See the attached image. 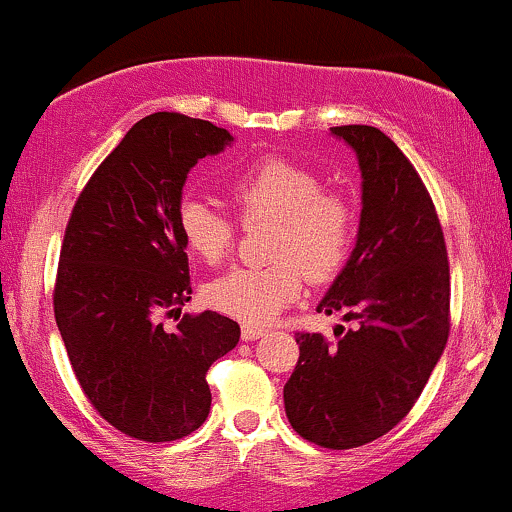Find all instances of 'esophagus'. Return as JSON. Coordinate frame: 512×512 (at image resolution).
Masks as SVG:
<instances>
[{"mask_svg":"<svg viewBox=\"0 0 512 512\" xmlns=\"http://www.w3.org/2000/svg\"><path fill=\"white\" fill-rule=\"evenodd\" d=\"M264 326H257V324H243L240 326V336H243V341H257V338L264 336Z\"/></svg>","mask_w":512,"mask_h":512,"instance_id":"34e87169","label":"esophagus"}]
</instances>
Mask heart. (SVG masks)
<instances>
[{"label": "heart", "instance_id": "b5f03b06", "mask_svg": "<svg viewBox=\"0 0 512 512\" xmlns=\"http://www.w3.org/2000/svg\"><path fill=\"white\" fill-rule=\"evenodd\" d=\"M245 224L272 221L267 267H236L207 286L214 310L245 324H267L303 291V276L326 281L341 272L355 238V209L338 190L324 188L315 171L288 159L252 162L226 183ZM178 233L188 252L219 264L233 248V224L202 197L178 205Z\"/></svg>", "mask_w": 512, "mask_h": 512}]
</instances>
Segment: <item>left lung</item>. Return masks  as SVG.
<instances>
[{
    "instance_id": "8db88e82",
    "label": "left lung",
    "mask_w": 512,
    "mask_h": 512,
    "mask_svg": "<svg viewBox=\"0 0 512 512\" xmlns=\"http://www.w3.org/2000/svg\"><path fill=\"white\" fill-rule=\"evenodd\" d=\"M362 171L355 250L319 312L357 319L336 343L298 331L283 386L291 427L346 451L391 432L420 398L451 331V274L436 209L420 174L374 126H334Z\"/></svg>"
}]
</instances>
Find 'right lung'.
<instances>
[{"mask_svg":"<svg viewBox=\"0 0 512 512\" xmlns=\"http://www.w3.org/2000/svg\"><path fill=\"white\" fill-rule=\"evenodd\" d=\"M233 135L186 114L140 119L78 195L54 286V317L80 389L112 427L176 441L207 420V369L236 348L240 326L219 312L183 315L188 255L178 233L188 171Z\"/></svg>","mask_w":512,"mask_h":512,"instance_id":"1","label":"right lung"}]
</instances>
